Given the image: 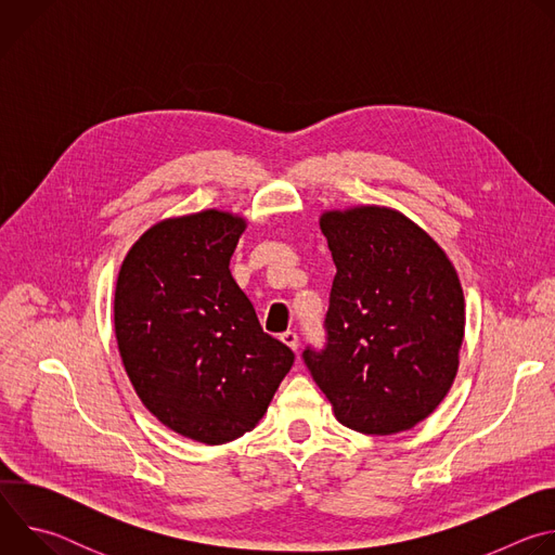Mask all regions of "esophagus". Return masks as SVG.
Returning a JSON list of instances; mask_svg holds the SVG:
<instances>
[{
	"label": "esophagus",
	"instance_id": "1",
	"mask_svg": "<svg viewBox=\"0 0 555 555\" xmlns=\"http://www.w3.org/2000/svg\"><path fill=\"white\" fill-rule=\"evenodd\" d=\"M281 340H283L292 351H296V349H298V336H296L294 332H285V334L281 336Z\"/></svg>",
	"mask_w": 555,
	"mask_h": 555
}]
</instances>
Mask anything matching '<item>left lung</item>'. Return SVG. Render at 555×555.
<instances>
[{
	"instance_id": "1",
	"label": "left lung",
	"mask_w": 555,
	"mask_h": 555,
	"mask_svg": "<svg viewBox=\"0 0 555 555\" xmlns=\"http://www.w3.org/2000/svg\"><path fill=\"white\" fill-rule=\"evenodd\" d=\"M336 263L327 349L305 351L340 424L395 435L448 395L465 334L459 274L433 236L390 206L323 210Z\"/></svg>"
}]
</instances>
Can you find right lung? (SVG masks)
I'll use <instances>...</instances> for the list:
<instances>
[{"label": "right lung", "instance_id": "1", "mask_svg": "<svg viewBox=\"0 0 555 555\" xmlns=\"http://www.w3.org/2000/svg\"><path fill=\"white\" fill-rule=\"evenodd\" d=\"M246 228L219 208L160 219L116 279L114 332L133 390L157 422L206 446L253 430L294 364L230 274Z\"/></svg>", "mask_w": 555, "mask_h": 555}]
</instances>
